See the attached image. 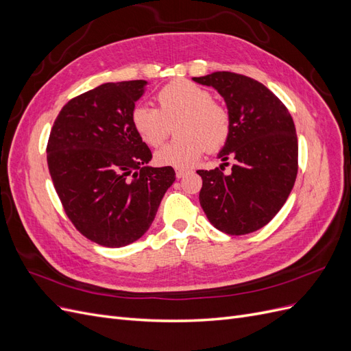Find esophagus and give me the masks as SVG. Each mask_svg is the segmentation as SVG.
Masks as SVG:
<instances>
[{
  "instance_id": "1",
  "label": "esophagus",
  "mask_w": 351,
  "mask_h": 351,
  "mask_svg": "<svg viewBox=\"0 0 351 351\" xmlns=\"http://www.w3.org/2000/svg\"><path fill=\"white\" fill-rule=\"evenodd\" d=\"M187 173H189V169H184V168H176V177H177V178H182V177H184Z\"/></svg>"
}]
</instances>
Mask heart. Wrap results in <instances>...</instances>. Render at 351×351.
Segmentation results:
<instances>
[{
	"instance_id": "obj_1",
	"label": "heart",
	"mask_w": 351,
	"mask_h": 351,
	"mask_svg": "<svg viewBox=\"0 0 351 351\" xmlns=\"http://www.w3.org/2000/svg\"><path fill=\"white\" fill-rule=\"evenodd\" d=\"M158 108L137 105L132 125L149 146H159L177 123L178 139L156 151L155 161L162 167L190 168L204 151H218L230 136L231 120L226 107L214 101L206 88L186 79L165 84L156 93Z\"/></svg>"
}]
</instances>
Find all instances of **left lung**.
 Here are the masks:
<instances>
[{"label":"left lung","mask_w":351,"mask_h":351,"mask_svg":"<svg viewBox=\"0 0 351 351\" xmlns=\"http://www.w3.org/2000/svg\"><path fill=\"white\" fill-rule=\"evenodd\" d=\"M226 101L231 129L218 154L235 159L230 175L199 169V202L209 222L231 236L265 227L278 214L297 177L299 145L285 105L258 80L230 71L193 77Z\"/></svg>","instance_id":"8db88e82"}]
</instances>
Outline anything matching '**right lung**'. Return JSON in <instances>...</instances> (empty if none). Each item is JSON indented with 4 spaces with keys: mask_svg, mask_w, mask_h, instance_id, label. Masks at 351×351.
Listing matches in <instances>:
<instances>
[{
    "mask_svg": "<svg viewBox=\"0 0 351 351\" xmlns=\"http://www.w3.org/2000/svg\"><path fill=\"white\" fill-rule=\"evenodd\" d=\"M147 82L104 83L69 101L52 125L48 168L67 217L105 247H123L149 230L176 180L173 167H149L151 149L132 111Z\"/></svg>",
    "mask_w": 351,
    "mask_h": 351,
    "instance_id": "add662e5",
    "label": "right lung"
}]
</instances>
